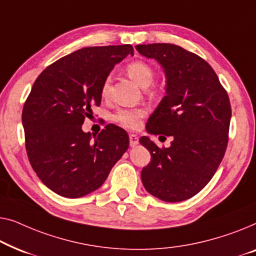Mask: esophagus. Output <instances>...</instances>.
Listing matches in <instances>:
<instances>
[{
    "mask_svg": "<svg viewBox=\"0 0 256 256\" xmlns=\"http://www.w3.org/2000/svg\"><path fill=\"white\" fill-rule=\"evenodd\" d=\"M128 138H130V146L134 147L138 145V136H136V134H134V133H130Z\"/></svg>",
    "mask_w": 256,
    "mask_h": 256,
    "instance_id": "obj_1",
    "label": "esophagus"
}]
</instances>
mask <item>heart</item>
<instances>
[{"instance_id":"obj_1","label":"heart","mask_w":256,"mask_h":256,"mask_svg":"<svg viewBox=\"0 0 256 256\" xmlns=\"http://www.w3.org/2000/svg\"><path fill=\"white\" fill-rule=\"evenodd\" d=\"M126 73L136 84L140 87L147 88L153 84L154 78H156V70L150 64L142 60H136L130 62L126 66ZM110 87V78H108L103 82L102 94L106 96L109 92ZM145 114V110L136 108V109H120L114 114V120L118 124L123 125L128 128H136L140 125V120Z\"/></svg>"}]
</instances>
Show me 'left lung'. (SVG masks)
Returning a JSON list of instances; mask_svg holds the SVG:
<instances>
[{
  "label": "left lung",
  "mask_w": 256,
  "mask_h": 256,
  "mask_svg": "<svg viewBox=\"0 0 256 256\" xmlns=\"http://www.w3.org/2000/svg\"><path fill=\"white\" fill-rule=\"evenodd\" d=\"M136 48L156 59L167 78L166 96L148 118L147 132L172 138L168 148L140 138L150 153L142 184L164 202L186 200L210 182L224 158L232 114L228 95L212 67L195 53L164 42Z\"/></svg>",
  "instance_id": "1"
}]
</instances>
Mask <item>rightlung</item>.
<instances>
[{
	"instance_id": "obj_1",
	"label": "right lung",
	"mask_w": 256,
	"mask_h": 256,
	"mask_svg": "<svg viewBox=\"0 0 256 256\" xmlns=\"http://www.w3.org/2000/svg\"><path fill=\"white\" fill-rule=\"evenodd\" d=\"M131 45L94 46L62 56L42 72L22 112L28 161L56 194L78 198L98 189L128 148L125 130L114 124L92 140L82 131L92 106L100 104L102 86Z\"/></svg>"
}]
</instances>
